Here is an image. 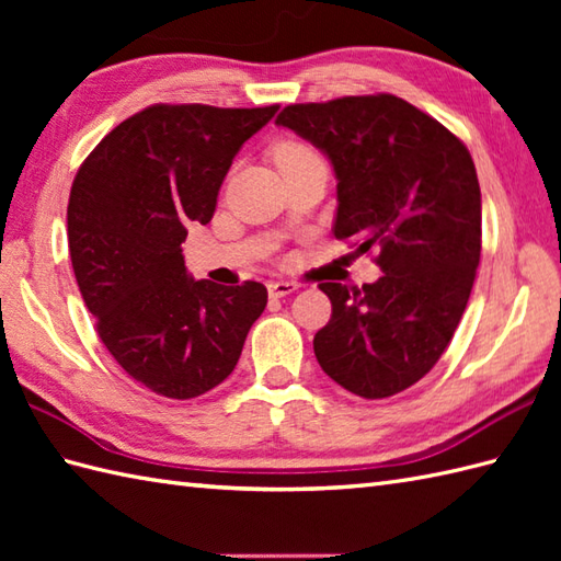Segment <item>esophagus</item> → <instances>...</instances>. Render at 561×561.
<instances>
[{
    "label": "esophagus",
    "instance_id": "obj_1",
    "mask_svg": "<svg viewBox=\"0 0 561 561\" xmlns=\"http://www.w3.org/2000/svg\"><path fill=\"white\" fill-rule=\"evenodd\" d=\"M296 289H299V284H296V282H270L267 284V291H270L272 299H282V296H289Z\"/></svg>",
    "mask_w": 561,
    "mask_h": 561
}]
</instances>
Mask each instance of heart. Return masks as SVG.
Returning <instances> with one entry per match:
<instances>
[{"label":"heart","instance_id":"1","mask_svg":"<svg viewBox=\"0 0 561 561\" xmlns=\"http://www.w3.org/2000/svg\"><path fill=\"white\" fill-rule=\"evenodd\" d=\"M308 157H318V153L308 145H301V141H284V145H279L277 151H274V161H277L279 165L289 163V161L308 159Z\"/></svg>","mask_w":561,"mask_h":561}]
</instances>
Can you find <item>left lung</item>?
<instances>
[{
    "mask_svg": "<svg viewBox=\"0 0 561 561\" xmlns=\"http://www.w3.org/2000/svg\"><path fill=\"white\" fill-rule=\"evenodd\" d=\"M277 125L325 153L337 175L335 238L376 248L383 272L347 289L316 332L320 368L366 400L432 371L468 306L482 250V199L468 147L392 93L287 105Z\"/></svg>",
    "mask_w": 561,
    "mask_h": 561,
    "instance_id": "8db88e82",
    "label": "left lung"
}]
</instances>
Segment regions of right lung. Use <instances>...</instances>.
I'll return each mask as SVG.
<instances>
[{
  "label": "right lung",
  "mask_w": 561,
  "mask_h": 561,
  "mask_svg": "<svg viewBox=\"0 0 561 561\" xmlns=\"http://www.w3.org/2000/svg\"><path fill=\"white\" fill-rule=\"evenodd\" d=\"M277 111L149 105L111 129L71 183L67 238L83 304L113 359L157 396L219 386L265 311L260 282L187 277L181 245L190 224L211 221L238 149Z\"/></svg>",
  "instance_id": "obj_1"
}]
</instances>
